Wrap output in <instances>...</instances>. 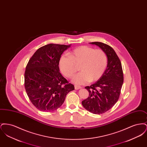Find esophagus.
Here are the masks:
<instances>
[{
	"label": "esophagus",
	"mask_w": 147,
	"mask_h": 147,
	"mask_svg": "<svg viewBox=\"0 0 147 147\" xmlns=\"http://www.w3.org/2000/svg\"><path fill=\"white\" fill-rule=\"evenodd\" d=\"M74 88H75V89H76V90H78V89H80L82 88L81 86H78V85H75V86H74Z\"/></svg>",
	"instance_id": "esophagus-1"
}]
</instances>
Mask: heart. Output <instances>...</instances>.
I'll list each match as a JSON object with an SVG mask.
<instances>
[{
    "mask_svg": "<svg viewBox=\"0 0 147 147\" xmlns=\"http://www.w3.org/2000/svg\"><path fill=\"white\" fill-rule=\"evenodd\" d=\"M107 56L102 49H95L87 46L78 47L59 58V66L63 75L70 78L74 76L79 65L80 71L73 78L76 84H84L99 79L105 71Z\"/></svg>",
    "mask_w": 147,
    "mask_h": 147,
    "instance_id": "heart-1",
    "label": "heart"
}]
</instances>
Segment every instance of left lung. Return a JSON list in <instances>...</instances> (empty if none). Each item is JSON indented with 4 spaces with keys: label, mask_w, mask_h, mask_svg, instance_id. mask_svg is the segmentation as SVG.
<instances>
[{
    "label": "left lung",
    "mask_w": 147,
    "mask_h": 147,
    "mask_svg": "<svg viewBox=\"0 0 147 147\" xmlns=\"http://www.w3.org/2000/svg\"><path fill=\"white\" fill-rule=\"evenodd\" d=\"M89 43L98 46L107 58V67L102 76L94 84L85 87L89 96L82 102L86 110L99 115L109 111L118 101L123 75L121 61L111 47L102 42Z\"/></svg>",
    "instance_id": "8db88e82"
}]
</instances>
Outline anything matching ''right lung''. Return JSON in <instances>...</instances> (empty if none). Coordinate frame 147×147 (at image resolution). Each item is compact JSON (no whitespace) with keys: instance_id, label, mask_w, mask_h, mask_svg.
I'll list each match as a JSON object with an SVG mask.
<instances>
[{"instance_id":"right-lung-1","label":"right lung","mask_w":147,"mask_h":147,"mask_svg":"<svg viewBox=\"0 0 147 147\" xmlns=\"http://www.w3.org/2000/svg\"><path fill=\"white\" fill-rule=\"evenodd\" d=\"M69 45L51 43L37 49L29 60L24 75L25 88L32 104L40 111L51 112L63 104L74 90L59 72V61Z\"/></svg>"}]
</instances>
